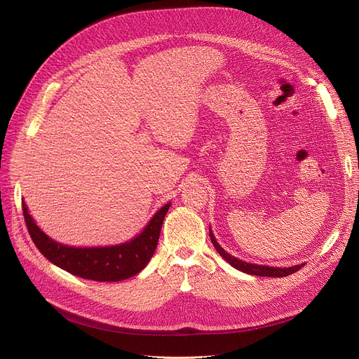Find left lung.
Listing matches in <instances>:
<instances>
[{"label":"left lung","mask_w":359,"mask_h":359,"mask_svg":"<svg viewBox=\"0 0 359 359\" xmlns=\"http://www.w3.org/2000/svg\"><path fill=\"white\" fill-rule=\"evenodd\" d=\"M210 237L211 241L214 244V248L217 249V252L221 255V257L229 262L230 265L244 273H249V275H256V276H272V278H282V276H288L297 271H299L303 268L306 263H299V265H294V266H288V268H278V266H268V265H257V263H249V262H244L241 259H237L236 256H231L230 253L225 252L219 243L217 241L211 227H210Z\"/></svg>","instance_id":"left-lung-1"}]
</instances>
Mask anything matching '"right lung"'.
<instances>
[{
    "instance_id": "1",
    "label": "right lung",
    "mask_w": 359,
    "mask_h": 359,
    "mask_svg": "<svg viewBox=\"0 0 359 359\" xmlns=\"http://www.w3.org/2000/svg\"><path fill=\"white\" fill-rule=\"evenodd\" d=\"M172 202L151 217L148 224L129 241L111 246L75 248L55 241L41 230L23 201V214L29 234L39 252L58 268L84 279L99 282H118L140 273L153 257L164 217Z\"/></svg>"
}]
</instances>
